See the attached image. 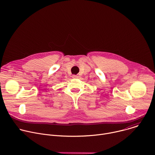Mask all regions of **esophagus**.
<instances>
[{
  "instance_id": "esophagus-1",
  "label": "esophagus",
  "mask_w": 155,
  "mask_h": 155,
  "mask_svg": "<svg viewBox=\"0 0 155 155\" xmlns=\"http://www.w3.org/2000/svg\"><path fill=\"white\" fill-rule=\"evenodd\" d=\"M72 77H73L74 78H77L78 77V76H77V75H72Z\"/></svg>"
}]
</instances>
